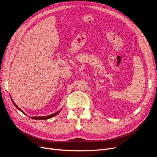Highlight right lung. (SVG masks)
<instances>
[{"mask_svg": "<svg viewBox=\"0 0 157 157\" xmlns=\"http://www.w3.org/2000/svg\"><path fill=\"white\" fill-rule=\"evenodd\" d=\"M10 99H11V100H12V103H13V104L14 105V106H15L19 111H20L21 112H22L23 114H25V115H26V114L23 112L21 109L20 108V107H17V105H16V104L13 102V99H12V98H11V96H10ZM61 110V109H60ZM60 110L59 111H57V112H56L55 113H53V114H52V115H48V116H44V117H29L30 118H32L33 119H35V120H46V119H49V118H52V117H55L56 115H58V114L59 113V111H60Z\"/></svg>", "mask_w": 157, "mask_h": 157, "instance_id": "add662e5", "label": "right lung"}]
</instances>
